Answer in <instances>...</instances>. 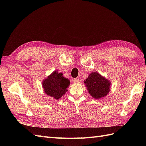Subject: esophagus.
I'll return each mask as SVG.
<instances>
[{
  "instance_id": "1",
  "label": "esophagus",
  "mask_w": 146,
  "mask_h": 146,
  "mask_svg": "<svg viewBox=\"0 0 146 146\" xmlns=\"http://www.w3.org/2000/svg\"><path fill=\"white\" fill-rule=\"evenodd\" d=\"M73 82L74 83H79L80 82V80L78 78H74L73 79Z\"/></svg>"
}]
</instances>
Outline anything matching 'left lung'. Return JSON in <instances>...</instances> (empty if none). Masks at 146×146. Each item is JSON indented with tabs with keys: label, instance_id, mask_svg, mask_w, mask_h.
<instances>
[{
	"label": "left lung",
	"instance_id": "8db88e82",
	"mask_svg": "<svg viewBox=\"0 0 146 146\" xmlns=\"http://www.w3.org/2000/svg\"><path fill=\"white\" fill-rule=\"evenodd\" d=\"M90 94L99 99L107 96L110 90L111 82L97 72H92L84 81Z\"/></svg>",
	"mask_w": 146,
	"mask_h": 146
}]
</instances>
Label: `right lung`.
<instances>
[{"label":"right lung","mask_w":146,"mask_h":146,"mask_svg":"<svg viewBox=\"0 0 146 146\" xmlns=\"http://www.w3.org/2000/svg\"><path fill=\"white\" fill-rule=\"evenodd\" d=\"M42 84L45 93L58 100L68 91L70 81L63 76L62 73H58V70H55L42 81Z\"/></svg>","instance_id":"obj_1"}]
</instances>
